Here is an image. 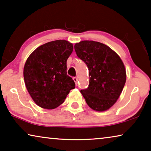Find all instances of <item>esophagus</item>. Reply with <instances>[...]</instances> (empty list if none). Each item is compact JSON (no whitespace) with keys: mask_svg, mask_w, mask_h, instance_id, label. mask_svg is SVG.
I'll list each match as a JSON object with an SVG mask.
<instances>
[{"mask_svg":"<svg viewBox=\"0 0 151 151\" xmlns=\"http://www.w3.org/2000/svg\"><path fill=\"white\" fill-rule=\"evenodd\" d=\"M73 80H74V82H75V83H76V84H78V78H76V77L73 78Z\"/></svg>","mask_w":151,"mask_h":151,"instance_id":"34e87169","label":"esophagus"}]
</instances>
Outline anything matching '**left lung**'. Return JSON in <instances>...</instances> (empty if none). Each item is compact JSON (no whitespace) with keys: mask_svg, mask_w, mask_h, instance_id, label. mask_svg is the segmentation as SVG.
<instances>
[{"mask_svg":"<svg viewBox=\"0 0 151 151\" xmlns=\"http://www.w3.org/2000/svg\"><path fill=\"white\" fill-rule=\"evenodd\" d=\"M74 49L88 69L89 85L80 91L86 104L96 111L109 110L117 102L127 80L122 60L110 47L96 41H80Z\"/></svg>","mask_w":151,"mask_h":151,"instance_id":"1","label":"left lung"}]
</instances>
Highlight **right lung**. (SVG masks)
I'll return each instance as SVG.
<instances>
[{
  "label": "right lung",
  "mask_w": 151,
  "mask_h": 151,
  "mask_svg": "<svg viewBox=\"0 0 151 151\" xmlns=\"http://www.w3.org/2000/svg\"><path fill=\"white\" fill-rule=\"evenodd\" d=\"M73 50L69 41L54 40L40 45L27 59L24 84L32 100L41 108H57L75 88V82L67 74V60Z\"/></svg>",
  "instance_id": "right-lung-1"
}]
</instances>
